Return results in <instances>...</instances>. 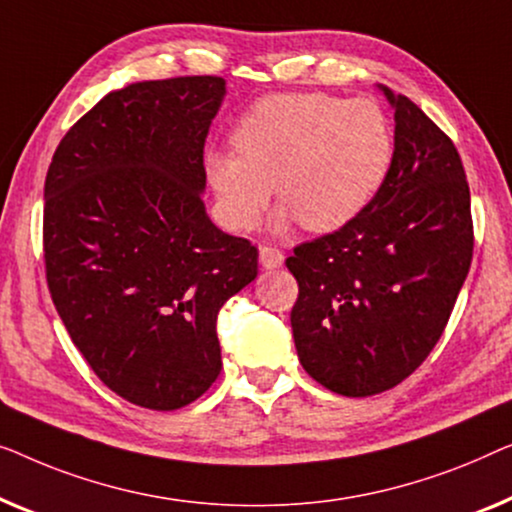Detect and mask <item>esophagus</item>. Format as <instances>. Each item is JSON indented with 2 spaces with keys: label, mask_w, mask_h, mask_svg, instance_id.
<instances>
[{
  "label": "esophagus",
  "mask_w": 512,
  "mask_h": 512,
  "mask_svg": "<svg viewBox=\"0 0 512 512\" xmlns=\"http://www.w3.org/2000/svg\"><path fill=\"white\" fill-rule=\"evenodd\" d=\"M285 262V255L283 250L278 248H271V246H262L259 248V264L264 266V269H278V266H283Z\"/></svg>",
  "instance_id": "34e87169"
}]
</instances>
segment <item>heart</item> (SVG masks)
I'll return each instance as SVG.
<instances>
[{
  "label": "heart",
  "instance_id": "heart-1",
  "mask_svg": "<svg viewBox=\"0 0 512 512\" xmlns=\"http://www.w3.org/2000/svg\"><path fill=\"white\" fill-rule=\"evenodd\" d=\"M234 150H208L204 167L222 218L255 229L273 197L278 232L294 222L331 234L378 197L394 164V132L371 97L283 92L255 102L232 129Z\"/></svg>",
  "mask_w": 512,
  "mask_h": 512
}]
</instances>
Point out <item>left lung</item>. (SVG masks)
I'll return each mask as SVG.
<instances>
[{
  "instance_id": "obj_1",
  "label": "left lung",
  "mask_w": 512,
  "mask_h": 512,
  "mask_svg": "<svg viewBox=\"0 0 512 512\" xmlns=\"http://www.w3.org/2000/svg\"><path fill=\"white\" fill-rule=\"evenodd\" d=\"M394 164L366 211L285 259L299 283L292 336L308 376L343 397L406 380L441 338L473 257L471 192L455 143L408 97Z\"/></svg>"
}]
</instances>
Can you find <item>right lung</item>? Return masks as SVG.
Returning a JSON list of instances; mask_svg holds the SVG:
<instances>
[{"instance_id": "add662e5", "label": "right lung", "mask_w": 512, "mask_h": 512, "mask_svg": "<svg viewBox=\"0 0 512 512\" xmlns=\"http://www.w3.org/2000/svg\"><path fill=\"white\" fill-rule=\"evenodd\" d=\"M225 95L220 76L113 90L48 167L50 297L97 378L141 408H183L215 383L218 313L257 276V248L215 227L201 199Z\"/></svg>"}]
</instances>
